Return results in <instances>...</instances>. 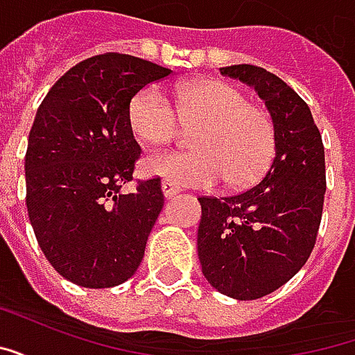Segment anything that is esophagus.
Listing matches in <instances>:
<instances>
[{
    "mask_svg": "<svg viewBox=\"0 0 355 355\" xmlns=\"http://www.w3.org/2000/svg\"><path fill=\"white\" fill-rule=\"evenodd\" d=\"M162 192H163V196L167 198V200H171V198H175V196L180 192V188L173 184V182H169V180H163V182H162Z\"/></svg>",
    "mask_w": 355,
    "mask_h": 355,
    "instance_id": "34e87169",
    "label": "esophagus"
}]
</instances>
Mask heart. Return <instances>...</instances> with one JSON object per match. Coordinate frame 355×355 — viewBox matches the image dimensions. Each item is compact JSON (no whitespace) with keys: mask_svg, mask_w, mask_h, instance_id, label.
<instances>
[{"mask_svg":"<svg viewBox=\"0 0 355 355\" xmlns=\"http://www.w3.org/2000/svg\"><path fill=\"white\" fill-rule=\"evenodd\" d=\"M132 135L144 144H165L182 127L196 129L190 152H159L142 162V173L175 186L211 188L226 182L247 188L259 182L274 162L277 132L270 114L251 106L243 91L226 81H196L178 89L175 106L157 85L132 96Z\"/></svg>","mask_w":355,"mask_h":355,"instance_id":"b5f03b06","label":"heart"}]
</instances>
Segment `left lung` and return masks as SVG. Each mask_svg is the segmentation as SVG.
I'll return each instance as SVG.
<instances>
[{
  "mask_svg": "<svg viewBox=\"0 0 355 355\" xmlns=\"http://www.w3.org/2000/svg\"><path fill=\"white\" fill-rule=\"evenodd\" d=\"M220 73L254 87L275 125L277 148L259 184L230 198H200L198 257L218 293L254 300L285 285L312 253L327 186L325 152L308 104L275 73L253 64Z\"/></svg>",
  "mask_w": 355,
  "mask_h": 355,
  "instance_id": "obj_1",
  "label": "left lung"
}]
</instances>
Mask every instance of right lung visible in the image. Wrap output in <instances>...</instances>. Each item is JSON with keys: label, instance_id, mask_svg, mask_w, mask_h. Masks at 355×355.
Returning a JSON list of instances; mask_svg holds the SVG:
<instances>
[{"label": "right lung", "instance_id": "right-lung-1", "mask_svg": "<svg viewBox=\"0 0 355 355\" xmlns=\"http://www.w3.org/2000/svg\"><path fill=\"white\" fill-rule=\"evenodd\" d=\"M171 76L150 60L104 53L70 68L37 108L28 137L26 207L45 259L68 282H127L163 209L159 177L132 180L140 146L129 125L135 94Z\"/></svg>", "mask_w": 355, "mask_h": 355}]
</instances>
